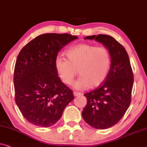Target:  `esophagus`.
I'll return each mask as SVG.
<instances>
[{
  "label": "esophagus",
  "instance_id": "34e87169",
  "mask_svg": "<svg viewBox=\"0 0 147 147\" xmlns=\"http://www.w3.org/2000/svg\"><path fill=\"white\" fill-rule=\"evenodd\" d=\"M73 95H74V96H75V97H77V96H79V95H81V93H78V92H76V91H74L73 92Z\"/></svg>",
  "mask_w": 147,
  "mask_h": 147
}]
</instances>
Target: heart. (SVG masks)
Wrapping results in <instances>:
<instances>
[{
    "mask_svg": "<svg viewBox=\"0 0 147 147\" xmlns=\"http://www.w3.org/2000/svg\"><path fill=\"white\" fill-rule=\"evenodd\" d=\"M66 58L58 56L55 60L58 76L66 85H70L78 74L81 75L73 87L77 90H85L91 87L101 86L109 75L111 57L105 47H97L89 44H79L68 49Z\"/></svg>",
    "mask_w": 147,
    "mask_h": 147,
    "instance_id": "b5f03b06",
    "label": "heart"
}]
</instances>
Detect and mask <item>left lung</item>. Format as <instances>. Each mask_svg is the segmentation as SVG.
I'll return each instance as SVG.
<instances>
[{
  "label": "left lung",
  "mask_w": 147,
  "mask_h": 147,
  "mask_svg": "<svg viewBox=\"0 0 147 147\" xmlns=\"http://www.w3.org/2000/svg\"><path fill=\"white\" fill-rule=\"evenodd\" d=\"M101 43L110 52L111 64L109 75L101 86L84 94L87 99L82 116L96 129L114 126L124 116L131 101L134 75L125 48L114 38L99 34L85 38Z\"/></svg>",
  "instance_id": "1"
}]
</instances>
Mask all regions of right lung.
<instances>
[{"instance_id":"obj_1","label":"right lung","mask_w":147,"mask_h":147,"mask_svg":"<svg viewBox=\"0 0 147 147\" xmlns=\"http://www.w3.org/2000/svg\"><path fill=\"white\" fill-rule=\"evenodd\" d=\"M78 39L68 34L40 35L23 47L14 70L15 102L31 124L50 127L61 118L74 99L55 69V60L63 46Z\"/></svg>"}]
</instances>
